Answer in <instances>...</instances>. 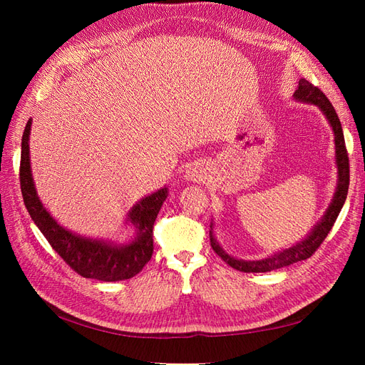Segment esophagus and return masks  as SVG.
<instances>
[{"instance_id": "1", "label": "esophagus", "mask_w": 365, "mask_h": 365, "mask_svg": "<svg viewBox=\"0 0 365 365\" xmlns=\"http://www.w3.org/2000/svg\"><path fill=\"white\" fill-rule=\"evenodd\" d=\"M204 170L202 169H197V168H195V169H190V170H187V178L189 180H192V181H196V180H202L204 178Z\"/></svg>"}]
</instances>
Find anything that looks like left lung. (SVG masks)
I'll list each match as a JSON object with an SVG mask.
<instances>
[{
  "instance_id": "8db88e82",
  "label": "left lung",
  "mask_w": 365,
  "mask_h": 365,
  "mask_svg": "<svg viewBox=\"0 0 365 365\" xmlns=\"http://www.w3.org/2000/svg\"><path fill=\"white\" fill-rule=\"evenodd\" d=\"M294 98L298 102L304 103H312L322 109V113L326 115L329 125L332 126L334 135H335V160H336V168H338V182H336V190L334 195V200L330 202L329 208L326 210L324 216L322 217L319 222L312 228L311 233H309L304 239H302L298 244H295L291 248H286L283 251H279L272 254L269 257H264L262 260H242L236 259L233 256L227 254L222 247L217 244L213 235V222L210 224V244H212L213 251L217 256L222 259L225 263H228L231 268H235L242 272H268L279 269L283 267H289L292 263L306 260L312 256L317 251V248L323 244V240L329 235V231L332 230L335 220L341 212L342 205L346 202L347 192H349V155L346 149V141L344 134H342L341 121L335 113L332 103L329 102V98L323 94L322 90H318L311 82L306 79H300L298 82V88L294 93Z\"/></svg>"
}]
</instances>
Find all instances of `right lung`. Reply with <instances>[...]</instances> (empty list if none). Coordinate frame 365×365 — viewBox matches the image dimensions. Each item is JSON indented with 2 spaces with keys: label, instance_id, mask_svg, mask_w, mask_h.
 I'll use <instances>...</instances> for the list:
<instances>
[{
  "label": "right lung",
  "instance_id": "obj_1",
  "mask_svg": "<svg viewBox=\"0 0 365 365\" xmlns=\"http://www.w3.org/2000/svg\"><path fill=\"white\" fill-rule=\"evenodd\" d=\"M30 129L31 118H29L23 143H21V165L19 182L23 192L24 204L33 222L46 236L63 262L71 269L85 279H96L102 282H120L137 275L143 267L150 260L153 252V222L165 197L169 195L168 187L143 197L128 213V222L137 230L135 239L126 245H115L114 242L83 237L61 227L53 216L42 205L33 182L30 168Z\"/></svg>",
  "mask_w": 365,
  "mask_h": 365
}]
</instances>
